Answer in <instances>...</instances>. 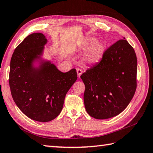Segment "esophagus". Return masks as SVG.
Returning <instances> with one entry per match:
<instances>
[{"label":"esophagus","instance_id":"esophagus-1","mask_svg":"<svg viewBox=\"0 0 153 153\" xmlns=\"http://www.w3.org/2000/svg\"><path fill=\"white\" fill-rule=\"evenodd\" d=\"M76 72H77V75H78V76L80 77V75H81L82 73V69H80V68H77V69H76Z\"/></svg>","mask_w":153,"mask_h":153}]
</instances>
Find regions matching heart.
<instances>
[{"label":"heart","mask_w":153,"mask_h":153,"mask_svg":"<svg viewBox=\"0 0 153 153\" xmlns=\"http://www.w3.org/2000/svg\"><path fill=\"white\" fill-rule=\"evenodd\" d=\"M94 41L95 40L94 39H88V41L85 43L84 46H83V48H84V49H87V48H88L92 45H93ZM105 50V44L101 41H97L93 46H92V47L91 48L90 51H89L88 54L86 55V61L88 63H90V64H94V63L99 62L100 59L102 58Z\"/></svg>","instance_id":"obj_1"}]
</instances>
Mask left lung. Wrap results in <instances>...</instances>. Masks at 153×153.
Masks as SVG:
<instances>
[{
  "label": "left lung",
  "mask_w": 153,
  "mask_h": 153,
  "mask_svg": "<svg viewBox=\"0 0 153 153\" xmlns=\"http://www.w3.org/2000/svg\"><path fill=\"white\" fill-rule=\"evenodd\" d=\"M137 73L136 54L127 41L120 39L108 48L100 62L80 76L88 114L106 119L123 112L136 91Z\"/></svg>",
  "instance_id": "left-lung-1"
}]
</instances>
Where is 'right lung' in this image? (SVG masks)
I'll list each match as a JSON object with an SVG mask.
<instances>
[{
  "instance_id": "right-lung-1",
  "label": "right lung",
  "mask_w": 153,
  "mask_h": 153,
  "mask_svg": "<svg viewBox=\"0 0 153 153\" xmlns=\"http://www.w3.org/2000/svg\"><path fill=\"white\" fill-rule=\"evenodd\" d=\"M47 42L40 33L26 37L13 54L8 79L13 99L20 110L30 119L43 123L60 114L66 94L77 79L74 68L62 73L49 62H42L38 68L33 67Z\"/></svg>"
}]
</instances>
